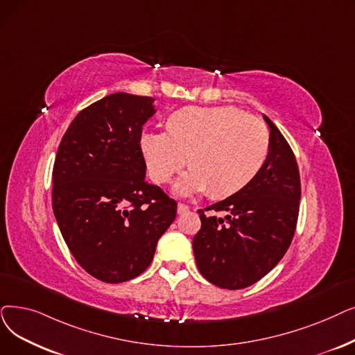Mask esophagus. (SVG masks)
Returning a JSON list of instances; mask_svg holds the SVG:
<instances>
[{
	"instance_id": "esophagus-1",
	"label": "esophagus",
	"mask_w": 355,
	"mask_h": 355,
	"mask_svg": "<svg viewBox=\"0 0 355 355\" xmlns=\"http://www.w3.org/2000/svg\"><path fill=\"white\" fill-rule=\"evenodd\" d=\"M189 210H190V207H189L187 205L180 203V205L177 206V213H178V214H184V213H187Z\"/></svg>"
}]
</instances>
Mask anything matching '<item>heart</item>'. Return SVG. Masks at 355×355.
Wrapping results in <instances>:
<instances>
[{
	"label": "heart",
	"mask_w": 355,
	"mask_h": 355,
	"mask_svg": "<svg viewBox=\"0 0 355 355\" xmlns=\"http://www.w3.org/2000/svg\"><path fill=\"white\" fill-rule=\"evenodd\" d=\"M168 129L145 132L141 148L157 182H168L190 159L193 168L174 186L180 196L209 189L214 197L234 194L268 158L270 132L264 121L236 107H186L169 117Z\"/></svg>",
	"instance_id": "obj_1"
}]
</instances>
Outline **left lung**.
Listing matches in <instances>:
<instances>
[{"label":"left lung","instance_id":"8db88e82","mask_svg":"<svg viewBox=\"0 0 355 355\" xmlns=\"http://www.w3.org/2000/svg\"><path fill=\"white\" fill-rule=\"evenodd\" d=\"M270 152L261 171L235 194L206 210L226 211L216 218L198 210L202 229L193 239L196 264L214 286L239 290L268 274L295 235L299 202V168L287 141L274 123Z\"/></svg>","mask_w":355,"mask_h":355}]
</instances>
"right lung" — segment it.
Listing matches in <instances>:
<instances>
[{
  "label": "right lung",
  "instance_id": "obj_1",
  "mask_svg": "<svg viewBox=\"0 0 355 355\" xmlns=\"http://www.w3.org/2000/svg\"><path fill=\"white\" fill-rule=\"evenodd\" d=\"M155 100L114 92L76 114L53 165V213L68 248L88 274L123 283L152 263L177 203L146 182L142 126Z\"/></svg>",
  "mask_w": 355,
  "mask_h": 355
}]
</instances>
